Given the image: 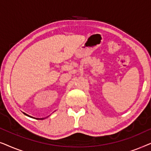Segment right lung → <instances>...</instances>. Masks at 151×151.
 <instances>
[{
  "label": "right lung",
  "mask_w": 151,
  "mask_h": 151,
  "mask_svg": "<svg viewBox=\"0 0 151 151\" xmlns=\"http://www.w3.org/2000/svg\"><path fill=\"white\" fill-rule=\"evenodd\" d=\"M22 113H24V115H27V116H28V117H32V118H34V119H46V118H47V117H48L49 116H49H47V117H43V118H36V117H32V116H30V115H27V113H24V112H22Z\"/></svg>",
  "instance_id": "1"
}]
</instances>
